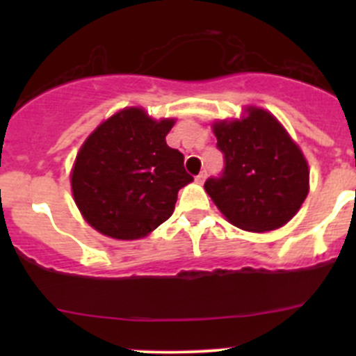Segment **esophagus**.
<instances>
[{
    "instance_id": "1",
    "label": "esophagus",
    "mask_w": 356,
    "mask_h": 356,
    "mask_svg": "<svg viewBox=\"0 0 356 356\" xmlns=\"http://www.w3.org/2000/svg\"><path fill=\"white\" fill-rule=\"evenodd\" d=\"M204 177H207V174H204V172H201V174L196 175V182H198V184H203Z\"/></svg>"
}]
</instances>
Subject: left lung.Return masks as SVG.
<instances>
[{
    "label": "left lung",
    "mask_w": 356,
    "mask_h": 356,
    "mask_svg": "<svg viewBox=\"0 0 356 356\" xmlns=\"http://www.w3.org/2000/svg\"><path fill=\"white\" fill-rule=\"evenodd\" d=\"M213 134L225 163L220 177L204 182V191L222 215L250 232L288 224L307 198L310 172L281 122L248 106L241 120L215 122Z\"/></svg>",
    "instance_id": "1"
}]
</instances>
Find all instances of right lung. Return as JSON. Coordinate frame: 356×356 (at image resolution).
I'll list each match as a JSON object with an SVG mask.
<instances>
[{
  "label": "right lung",
  "mask_w": 356,
  "mask_h": 356,
  "mask_svg": "<svg viewBox=\"0 0 356 356\" xmlns=\"http://www.w3.org/2000/svg\"><path fill=\"white\" fill-rule=\"evenodd\" d=\"M174 122L153 120L143 108H124L86 139L70 182L75 204L91 227L132 241L174 213L179 189L193 181L184 155L165 141Z\"/></svg>",
  "instance_id": "obj_1"
}]
</instances>
